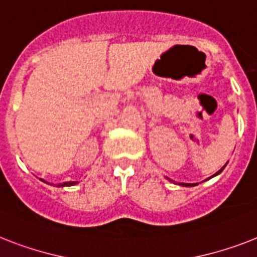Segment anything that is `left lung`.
I'll return each mask as SVG.
<instances>
[{"instance_id": "left-lung-1", "label": "left lung", "mask_w": 257, "mask_h": 257, "mask_svg": "<svg viewBox=\"0 0 257 257\" xmlns=\"http://www.w3.org/2000/svg\"><path fill=\"white\" fill-rule=\"evenodd\" d=\"M226 165H227V164H226ZM226 165H224V166H223V168L220 169V170H219V172H216L215 174H214V176H212V177H215V176H218V174H220V173L223 172V169L226 168ZM212 177H211V178H212ZM168 179H169V178H168ZM170 181H172V179H170ZM179 185H182V186H190V187H191V186H195V185H197V183H179Z\"/></svg>"}]
</instances>
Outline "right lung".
Here are the masks:
<instances>
[{
	"mask_svg": "<svg viewBox=\"0 0 257 257\" xmlns=\"http://www.w3.org/2000/svg\"><path fill=\"white\" fill-rule=\"evenodd\" d=\"M41 181H43V182H46L45 179H41ZM49 183V182H46ZM78 183V181H70V182H63V183H58L56 185V187H64V186H74V185H76Z\"/></svg>",
	"mask_w": 257,
	"mask_h": 257,
	"instance_id": "add662e5",
	"label": "right lung"
}]
</instances>
